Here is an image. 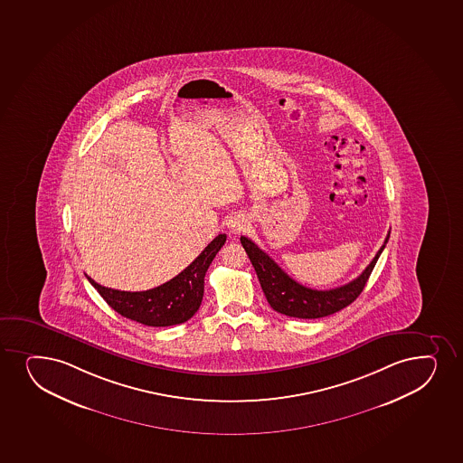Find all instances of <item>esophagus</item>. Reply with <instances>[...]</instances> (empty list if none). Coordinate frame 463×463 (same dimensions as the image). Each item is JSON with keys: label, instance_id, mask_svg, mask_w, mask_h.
Instances as JSON below:
<instances>
[{"label": "esophagus", "instance_id": "obj_1", "mask_svg": "<svg viewBox=\"0 0 463 463\" xmlns=\"http://www.w3.org/2000/svg\"><path fill=\"white\" fill-rule=\"evenodd\" d=\"M227 227H229L232 233H240V232H242L247 227V218H245L244 214H233L229 219Z\"/></svg>", "mask_w": 463, "mask_h": 463}]
</instances>
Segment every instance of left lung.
Returning <instances> with one entry per match:
<instances>
[{
  "instance_id": "8db88e82",
  "label": "left lung",
  "mask_w": 463,
  "mask_h": 463,
  "mask_svg": "<svg viewBox=\"0 0 463 463\" xmlns=\"http://www.w3.org/2000/svg\"><path fill=\"white\" fill-rule=\"evenodd\" d=\"M388 240L389 233L382 249L377 251L375 258L363 270L360 277L341 288H330V290H315L295 281L282 270L281 267L278 266L275 260H271L270 256L260 250V247L249 238L241 236V244L255 267L260 288L270 307L279 314L288 315L293 318L315 319L335 314L355 301L366 286L378 258L388 244Z\"/></svg>"
}]
</instances>
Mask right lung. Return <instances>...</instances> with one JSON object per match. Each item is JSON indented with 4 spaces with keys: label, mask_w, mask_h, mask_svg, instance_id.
I'll use <instances>...</instances> for the list:
<instances>
[{
    "label": "right lung",
    "mask_w": 463,
    "mask_h": 463,
    "mask_svg": "<svg viewBox=\"0 0 463 463\" xmlns=\"http://www.w3.org/2000/svg\"><path fill=\"white\" fill-rule=\"evenodd\" d=\"M225 240V234H219L185 270L159 288L145 292H123L103 288L88 275L86 278L101 298L125 318L153 327L181 325L199 310L203 297V278Z\"/></svg>",
    "instance_id": "obj_1"
}]
</instances>
